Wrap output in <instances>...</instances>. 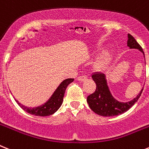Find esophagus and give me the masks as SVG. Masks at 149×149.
Returning a JSON list of instances; mask_svg holds the SVG:
<instances>
[{"label": "esophagus", "mask_w": 149, "mask_h": 149, "mask_svg": "<svg viewBox=\"0 0 149 149\" xmlns=\"http://www.w3.org/2000/svg\"><path fill=\"white\" fill-rule=\"evenodd\" d=\"M87 79V77L86 75H81L77 77V80L79 81H84Z\"/></svg>", "instance_id": "1"}]
</instances>
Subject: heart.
Instances as JSON below:
<instances>
[{
    "mask_svg": "<svg viewBox=\"0 0 149 149\" xmlns=\"http://www.w3.org/2000/svg\"><path fill=\"white\" fill-rule=\"evenodd\" d=\"M110 60H111L110 53H105L104 55H102L100 58H99L98 60L95 62V68L99 70L102 69L109 64Z\"/></svg>",
    "mask_w": 149,
    "mask_h": 149,
    "instance_id": "obj_1",
    "label": "heart"
}]
</instances>
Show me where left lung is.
Here are the masks:
<instances>
[{
	"label": "left lung",
	"instance_id": "1",
	"mask_svg": "<svg viewBox=\"0 0 149 149\" xmlns=\"http://www.w3.org/2000/svg\"><path fill=\"white\" fill-rule=\"evenodd\" d=\"M127 46L130 49H139L144 54L142 47L130 34H128ZM92 78L96 83V89L93 93L87 96V101L91 110L101 116L112 117L126 112L136 102L143 90V89H142L136 97L131 101L120 102L115 100L111 94L103 73L96 72L93 74Z\"/></svg>",
	"mask_w": 149,
	"mask_h": 149
}]
</instances>
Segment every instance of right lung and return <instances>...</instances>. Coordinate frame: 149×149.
Instances as JSON below:
<instances>
[{
  "instance_id": "1",
  "label": "right lung",
  "mask_w": 149,
  "mask_h": 149,
  "mask_svg": "<svg viewBox=\"0 0 149 149\" xmlns=\"http://www.w3.org/2000/svg\"><path fill=\"white\" fill-rule=\"evenodd\" d=\"M73 81L74 78H68V79L64 80L59 84V87H57L56 90H55V92L53 93L51 97L49 98V100L47 102H45L44 105L38 106V107H26L25 105L19 103L16 100H15L18 103V105H19L24 111L29 113V114L35 115V116H49V115L54 114L60 108L62 102H63V97H64L66 88H67L69 84L73 82Z\"/></svg>"
}]
</instances>
